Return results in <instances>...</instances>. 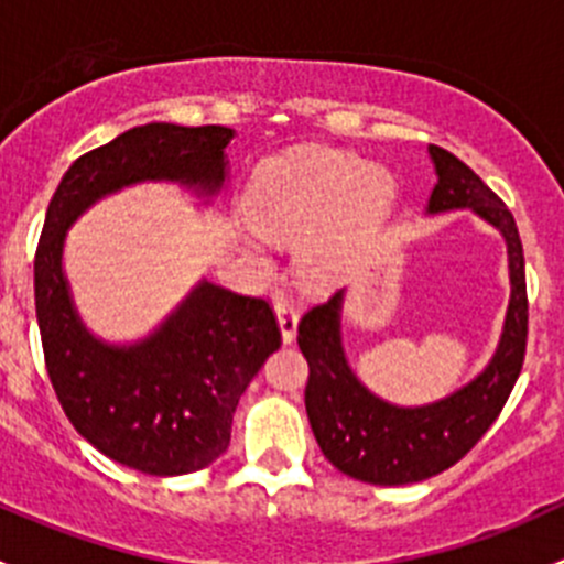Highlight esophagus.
<instances>
[{"label": "esophagus", "instance_id": "esophagus-1", "mask_svg": "<svg viewBox=\"0 0 564 564\" xmlns=\"http://www.w3.org/2000/svg\"><path fill=\"white\" fill-rule=\"evenodd\" d=\"M272 305H275L278 324H281L283 344H292L294 335H297V318H300L297 305H294L289 297H283V294H278V297L272 300Z\"/></svg>", "mask_w": 564, "mask_h": 564}]
</instances>
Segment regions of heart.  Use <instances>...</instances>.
Returning <instances> with one entry per match:
<instances>
[{
    "label": "heart",
    "instance_id": "obj_1",
    "mask_svg": "<svg viewBox=\"0 0 564 564\" xmlns=\"http://www.w3.org/2000/svg\"><path fill=\"white\" fill-rule=\"evenodd\" d=\"M395 176L357 152L300 147L261 163L246 196L250 224L278 240H294L300 275L329 286L357 267L377 240L392 202ZM248 229L246 246L264 250V237Z\"/></svg>",
    "mask_w": 564,
    "mask_h": 564
}]
</instances>
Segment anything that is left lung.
I'll return each instance as SVG.
<instances>
[{
  "label": "left lung",
  "mask_w": 564,
  "mask_h": 564,
  "mask_svg": "<svg viewBox=\"0 0 564 564\" xmlns=\"http://www.w3.org/2000/svg\"><path fill=\"white\" fill-rule=\"evenodd\" d=\"M429 155L436 185L425 213L471 209L505 237L510 305L497 355L486 371L425 406H395L355 377L340 340L344 292H335L300 318L297 344L308 360L305 412L318 447L335 469L373 486H406L451 469L491 429L524 366L529 305L524 248L513 213L453 152L431 144Z\"/></svg>",
  "instance_id": "left-lung-1"
}]
</instances>
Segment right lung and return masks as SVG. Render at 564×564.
Returning a JSON list of instances; mask_svg holds the SVG:
<instances>
[{"label":"right lung","instance_id":"right-lung-1","mask_svg":"<svg viewBox=\"0 0 564 564\" xmlns=\"http://www.w3.org/2000/svg\"><path fill=\"white\" fill-rule=\"evenodd\" d=\"M231 139L224 124L124 130L67 169L37 242L35 311L56 398L89 445L144 475H187L226 453L240 395L281 346V329L267 300L198 281L155 333L106 344L73 305L65 237L95 202L135 182H180L218 196Z\"/></svg>","mask_w":564,"mask_h":564}]
</instances>
